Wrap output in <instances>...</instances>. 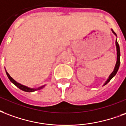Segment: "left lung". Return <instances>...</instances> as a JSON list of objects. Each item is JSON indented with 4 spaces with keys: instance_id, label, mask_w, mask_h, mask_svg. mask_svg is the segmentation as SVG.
Wrapping results in <instances>:
<instances>
[{
    "instance_id": "1",
    "label": "left lung",
    "mask_w": 126,
    "mask_h": 126,
    "mask_svg": "<svg viewBox=\"0 0 126 126\" xmlns=\"http://www.w3.org/2000/svg\"><path fill=\"white\" fill-rule=\"evenodd\" d=\"M113 32L114 33V34L116 35L115 32L113 31ZM115 45H116V48H117V62H116V64H115V67L114 68V70L112 72V73L110 75V77H109V79L107 80V81L106 82V83L105 85H106L108 83V82L110 81L111 79H112L113 77H114L115 75V74L117 73L118 71V69H119V67H120V46H119V44H118V41H117V39L115 41Z\"/></svg>"
}]
</instances>
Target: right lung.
I'll return each mask as SVG.
<instances>
[{"mask_svg": "<svg viewBox=\"0 0 126 126\" xmlns=\"http://www.w3.org/2000/svg\"><path fill=\"white\" fill-rule=\"evenodd\" d=\"M6 75H7V76H8V79H10V81H11L13 84H15L16 85V86L17 87H18L19 89H21V90H23V91H24V92H34V91H36V90H38V89H42L43 87H44V86H42V87H39V88H37V89H31V88H29V87H27L25 86V85H23L20 84V83H17V82L16 81H15V80L12 78V77L10 76V75L8 74V73H7V71H6Z\"/></svg>", "mask_w": 126, "mask_h": 126, "instance_id": "right-lung-1", "label": "right lung"}]
</instances>
